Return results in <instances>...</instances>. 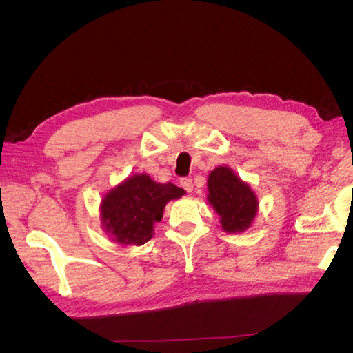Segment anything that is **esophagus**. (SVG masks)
<instances>
[{
    "instance_id": "esophagus-1",
    "label": "esophagus",
    "mask_w": 353,
    "mask_h": 353,
    "mask_svg": "<svg viewBox=\"0 0 353 353\" xmlns=\"http://www.w3.org/2000/svg\"><path fill=\"white\" fill-rule=\"evenodd\" d=\"M180 184H181V188L186 190L188 193H192L193 192V180L190 179V177H183L181 180H180Z\"/></svg>"
}]
</instances>
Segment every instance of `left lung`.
<instances>
[{
	"instance_id": "obj_1",
	"label": "left lung",
	"mask_w": 353,
	"mask_h": 353,
	"mask_svg": "<svg viewBox=\"0 0 353 353\" xmlns=\"http://www.w3.org/2000/svg\"><path fill=\"white\" fill-rule=\"evenodd\" d=\"M208 201L220 216L221 229L228 233L245 232L257 213L254 192L226 165L216 167L208 180Z\"/></svg>"
}]
</instances>
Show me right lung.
<instances>
[{"label":"right lung","mask_w":353,"mask_h":353,"mask_svg":"<svg viewBox=\"0 0 353 353\" xmlns=\"http://www.w3.org/2000/svg\"><path fill=\"white\" fill-rule=\"evenodd\" d=\"M184 190L173 183H156L145 173L128 177L111 189L101 201L103 229L121 245L141 246L153 237L156 221L163 217L167 201Z\"/></svg>","instance_id":"add662e5"}]
</instances>
